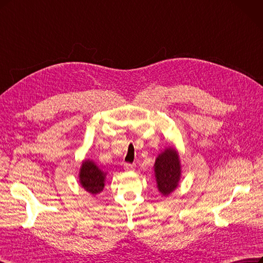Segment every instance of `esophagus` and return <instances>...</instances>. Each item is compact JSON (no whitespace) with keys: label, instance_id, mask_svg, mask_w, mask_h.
<instances>
[{"label":"esophagus","instance_id":"obj_1","mask_svg":"<svg viewBox=\"0 0 263 263\" xmlns=\"http://www.w3.org/2000/svg\"><path fill=\"white\" fill-rule=\"evenodd\" d=\"M135 166H136V164L135 163H126V164L124 165V167H125V170H127V171H132V170H134L135 168Z\"/></svg>","mask_w":263,"mask_h":263}]
</instances>
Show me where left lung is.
Segmentation results:
<instances>
[{"label": "left lung", "mask_w": 263, "mask_h": 263, "mask_svg": "<svg viewBox=\"0 0 263 263\" xmlns=\"http://www.w3.org/2000/svg\"><path fill=\"white\" fill-rule=\"evenodd\" d=\"M155 172L159 190L167 196L177 187L180 176L179 159L173 148L166 149L157 158Z\"/></svg>", "instance_id": "left-lung-1"}]
</instances>
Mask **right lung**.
<instances>
[{
	"instance_id": "1",
	"label": "right lung",
	"mask_w": 263,
	"mask_h": 263,
	"mask_svg": "<svg viewBox=\"0 0 263 263\" xmlns=\"http://www.w3.org/2000/svg\"><path fill=\"white\" fill-rule=\"evenodd\" d=\"M80 183L87 192L98 194L102 192L104 187L105 174L92 161L86 160L80 168Z\"/></svg>"
}]
</instances>
